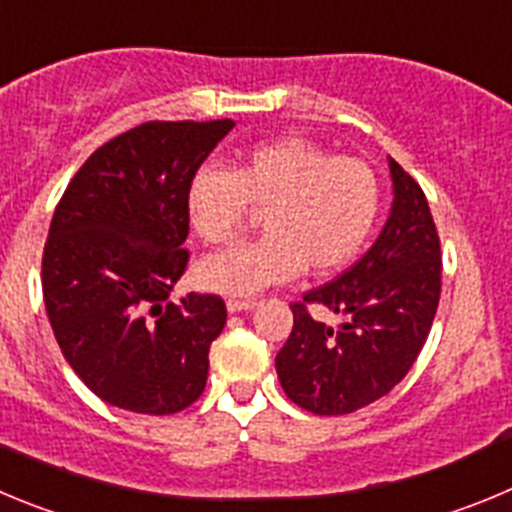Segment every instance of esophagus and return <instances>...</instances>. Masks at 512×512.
<instances>
[{
  "instance_id": "34e87169",
  "label": "esophagus",
  "mask_w": 512,
  "mask_h": 512,
  "mask_svg": "<svg viewBox=\"0 0 512 512\" xmlns=\"http://www.w3.org/2000/svg\"><path fill=\"white\" fill-rule=\"evenodd\" d=\"M257 303L252 301V298H229L227 301V311L229 313H239V311H250V308H255Z\"/></svg>"
}]
</instances>
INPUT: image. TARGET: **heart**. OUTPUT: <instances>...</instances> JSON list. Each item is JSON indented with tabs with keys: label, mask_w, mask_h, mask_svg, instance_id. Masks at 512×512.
I'll list each match as a JSON object with an SVG mask.
<instances>
[{
	"label": "heart",
	"mask_w": 512,
	"mask_h": 512,
	"mask_svg": "<svg viewBox=\"0 0 512 512\" xmlns=\"http://www.w3.org/2000/svg\"><path fill=\"white\" fill-rule=\"evenodd\" d=\"M186 219L206 245H227L262 211L265 237L196 265V283L224 296H252L267 285L349 265L370 239L380 211L375 170L336 158L303 137H280L242 153L232 173L201 165L186 186Z\"/></svg>",
	"instance_id": "b5f03b06"
}]
</instances>
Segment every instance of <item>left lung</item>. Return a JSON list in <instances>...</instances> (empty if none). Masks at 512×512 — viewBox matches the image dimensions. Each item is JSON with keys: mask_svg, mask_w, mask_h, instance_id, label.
I'll list each match as a JSON object with an SVG mask.
<instances>
[{"mask_svg": "<svg viewBox=\"0 0 512 512\" xmlns=\"http://www.w3.org/2000/svg\"><path fill=\"white\" fill-rule=\"evenodd\" d=\"M393 204L375 245L347 273L293 303V331L275 357L285 395L316 416L359 411L408 375L441 296V247L421 186L388 158ZM306 305L345 321L321 325Z\"/></svg>", "mask_w": 512, "mask_h": 512, "instance_id": "1", "label": "left lung"}]
</instances>
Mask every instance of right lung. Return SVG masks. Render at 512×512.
I'll return each instance as SVG.
<instances>
[{
	"instance_id": "obj_1",
	"label": "right lung",
	"mask_w": 512,
	"mask_h": 512,
	"mask_svg": "<svg viewBox=\"0 0 512 512\" xmlns=\"http://www.w3.org/2000/svg\"><path fill=\"white\" fill-rule=\"evenodd\" d=\"M234 119L145 122L101 145L68 183L43 252L55 342L104 403L168 416L199 400L219 296L170 303L186 270V186Z\"/></svg>"
}]
</instances>
